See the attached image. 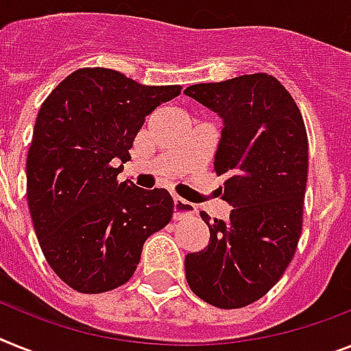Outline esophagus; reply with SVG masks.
I'll return each mask as SVG.
<instances>
[{
    "label": "esophagus",
    "instance_id": "34e87169",
    "mask_svg": "<svg viewBox=\"0 0 351 351\" xmlns=\"http://www.w3.org/2000/svg\"><path fill=\"white\" fill-rule=\"evenodd\" d=\"M195 206L192 202L184 201L181 197H173V219H182L186 215H193L195 213Z\"/></svg>",
    "mask_w": 351,
    "mask_h": 351
}]
</instances>
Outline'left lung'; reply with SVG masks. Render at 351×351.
<instances>
[{
	"label": "left lung",
	"instance_id": "8db88e82",
	"mask_svg": "<svg viewBox=\"0 0 351 351\" xmlns=\"http://www.w3.org/2000/svg\"><path fill=\"white\" fill-rule=\"evenodd\" d=\"M184 95L222 120L213 169L230 219L201 213L210 242L184 258L186 282L219 308L267 294L296 253L303 221L308 140L291 93L273 75L195 84Z\"/></svg>",
	"mask_w": 351,
	"mask_h": 351
}]
</instances>
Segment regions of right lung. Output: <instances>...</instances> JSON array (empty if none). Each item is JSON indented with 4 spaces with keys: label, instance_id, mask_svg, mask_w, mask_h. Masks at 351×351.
<instances>
[{
    "label": "right lung",
    "instance_id": "obj_1",
    "mask_svg": "<svg viewBox=\"0 0 351 351\" xmlns=\"http://www.w3.org/2000/svg\"><path fill=\"white\" fill-rule=\"evenodd\" d=\"M181 86H143L114 69L82 68L50 93L26 158V199L46 262L82 294L129 282L173 201L117 176L138 130Z\"/></svg>",
    "mask_w": 351,
    "mask_h": 351
}]
</instances>
